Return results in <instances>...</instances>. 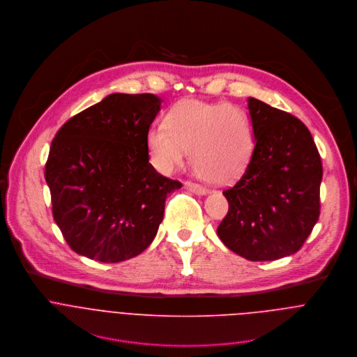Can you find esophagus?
<instances>
[{
  "label": "esophagus",
  "mask_w": 357,
  "mask_h": 357,
  "mask_svg": "<svg viewBox=\"0 0 357 357\" xmlns=\"http://www.w3.org/2000/svg\"><path fill=\"white\" fill-rule=\"evenodd\" d=\"M184 187H185L188 191H191V192H194V194H197V195H206V194H208V190H206L205 187H202V185H199V184H195V183H191V181H185V183H184Z\"/></svg>",
  "instance_id": "1"
}]
</instances>
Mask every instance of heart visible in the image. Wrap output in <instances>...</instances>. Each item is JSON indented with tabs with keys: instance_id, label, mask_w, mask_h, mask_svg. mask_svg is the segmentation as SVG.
Wrapping results in <instances>:
<instances>
[{
	"instance_id": "heart-1",
	"label": "heart",
	"mask_w": 357,
	"mask_h": 357,
	"mask_svg": "<svg viewBox=\"0 0 357 357\" xmlns=\"http://www.w3.org/2000/svg\"><path fill=\"white\" fill-rule=\"evenodd\" d=\"M165 126L146 132L151 162L162 174L181 167L188 151L195 172L211 183L230 184L245 173L255 148V128L243 109L185 99L169 110Z\"/></svg>"
}]
</instances>
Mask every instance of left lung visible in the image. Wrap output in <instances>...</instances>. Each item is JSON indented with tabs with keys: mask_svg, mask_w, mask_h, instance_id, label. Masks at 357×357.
I'll use <instances>...</instances> for the list:
<instances>
[{
	"mask_svg": "<svg viewBox=\"0 0 357 357\" xmlns=\"http://www.w3.org/2000/svg\"><path fill=\"white\" fill-rule=\"evenodd\" d=\"M247 102L255 148L240 181L223 191L229 212L218 236L245 259L275 261L298 251L318 220L322 165L298 119L254 98Z\"/></svg>",
	"mask_w": 357,
	"mask_h": 357,
	"instance_id": "obj_1",
	"label": "left lung"
}]
</instances>
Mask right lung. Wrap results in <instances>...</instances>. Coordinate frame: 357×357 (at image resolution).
<instances>
[{
  "instance_id": "obj_1",
  "label": "right lung",
  "mask_w": 357,
  "mask_h": 357,
  "mask_svg": "<svg viewBox=\"0 0 357 357\" xmlns=\"http://www.w3.org/2000/svg\"><path fill=\"white\" fill-rule=\"evenodd\" d=\"M160 106L151 93H112L53 139L46 183L54 220L77 254L121 262L153 241L167 195L181 188L149 163L146 132Z\"/></svg>"
}]
</instances>
